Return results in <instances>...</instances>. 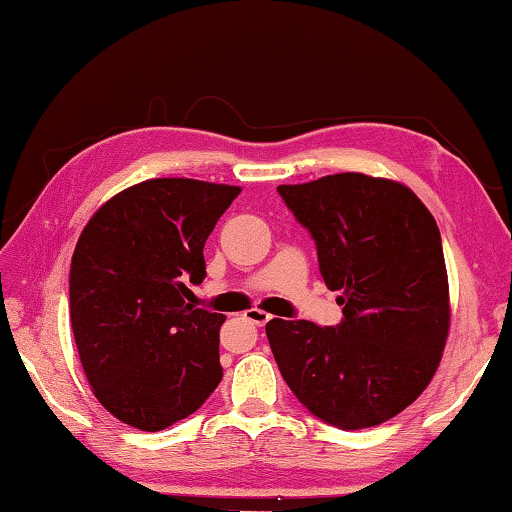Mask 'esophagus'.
<instances>
[{"mask_svg":"<svg viewBox=\"0 0 512 512\" xmlns=\"http://www.w3.org/2000/svg\"><path fill=\"white\" fill-rule=\"evenodd\" d=\"M243 316H246V321H250L257 328H262V326H266V323L271 321V314L264 312V310H259V307H253V310H248Z\"/></svg>","mask_w":512,"mask_h":512,"instance_id":"obj_1","label":"esophagus"}]
</instances>
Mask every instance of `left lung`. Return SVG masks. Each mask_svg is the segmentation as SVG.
Returning <instances> with one entry per match:
<instances>
[{"mask_svg":"<svg viewBox=\"0 0 512 512\" xmlns=\"http://www.w3.org/2000/svg\"><path fill=\"white\" fill-rule=\"evenodd\" d=\"M278 191L310 230L323 282L344 307L337 328L266 323L282 378L330 426L383 424L428 387L449 337V278L435 218L405 184L364 173Z\"/></svg>","mask_w":512,"mask_h":512,"instance_id":"8db88e82","label":"left lung"}]
</instances>
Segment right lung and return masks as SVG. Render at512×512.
I'll return each mask as SVG.
<instances>
[{
	"label": "right lung",
	"mask_w": 512,
	"mask_h": 512,
	"mask_svg": "<svg viewBox=\"0 0 512 512\" xmlns=\"http://www.w3.org/2000/svg\"><path fill=\"white\" fill-rule=\"evenodd\" d=\"M239 186L159 177L97 209L70 266V323L95 399L157 433L189 417L223 378L225 316L186 303L205 278V241Z\"/></svg>",
	"instance_id": "add662e5"
}]
</instances>
